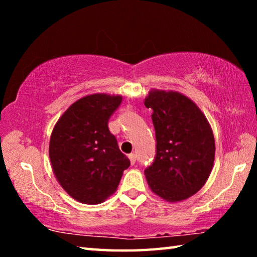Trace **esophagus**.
I'll return each instance as SVG.
<instances>
[{
    "mask_svg": "<svg viewBox=\"0 0 257 257\" xmlns=\"http://www.w3.org/2000/svg\"><path fill=\"white\" fill-rule=\"evenodd\" d=\"M128 156H129L130 163H132V164H135V162H136V154H135V153H132V154H129Z\"/></svg>",
    "mask_w": 257,
    "mask_h": 257,
    "instance_id": "1",
    "label": "esophagus"
}]
</instances>
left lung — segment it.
Segmentation results:
<instances>
[{"label":"left lung","instance_id":"8db88e82","mask_svg":"<svg viewBox=\"0 0 257 257\" xmlns=\"http://www.w3.org/2000/svg\"><path fill=\"white\" fill-rule=\"evenodd\" d=\"M144 104L153 110L156 138L154 161L145 169L150 188L169 202L193 196L214 162V136L205 115L177 92L151 90Z\"/></svg>","mask_w":257,"mask_h":257}]
</instances>
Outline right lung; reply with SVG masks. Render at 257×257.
Instances as JSON below:
<instances>
[{
    "label": "right lung",
    "instance_id": "add662e5",
    "mask_svg": "<svg viewBox=\"0 0 257 257\" xmlns=\"http://www.w3.org/2000/svg\"><path fill=\"white\" fill-rule=\"evenodd\" d=\"M122 97L94 94L78 99L56 122L50 160L62 188L78 202L99 204L114 193L130 161L119 150L108 119Z\"/></svg>",
    "mask_w": 257,
    "mask_h": 257
}]
</instances>
